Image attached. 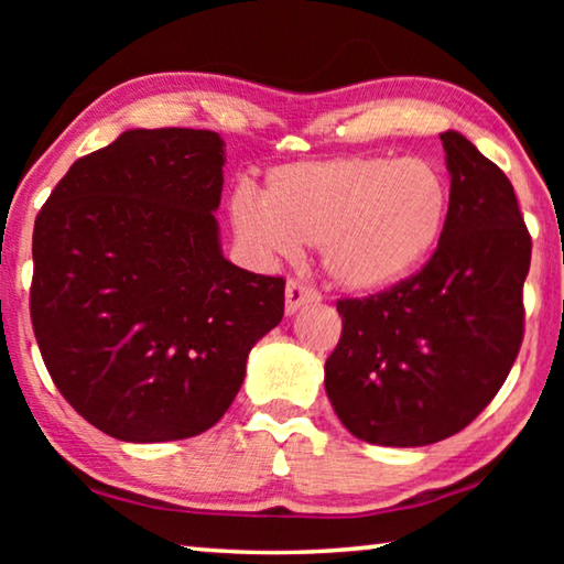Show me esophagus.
Segmentation results:
<instances>
[{
	"mask_svg": "<svg viewBox=\"0 0 564 564\" xmlns=\"http://www.w3.org/2000/svg\"><path fill=\"white\" fill-rule=\"evenodd\" d=\"M321 299L316 289H311V285H305L301 281H289L285 283V313L293 316L295 311L301 308L305 303H316Z\"/></svg>",
	"mask_w": 564,
	"mask_h": 564,
	"instance_id": "34e87169",
	"label": "esophagus"
}]
</instances>
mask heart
<instances>
[{
	"label": "heart",
	"mask_w": 564,
	"mask_h": 564,
	"mask_svg": "<svg viewBox=\"0 0 564 564\" xmlns=\"http://www.w3.org/2000/svg\"><path fill=\"white\" fill-rule=\"evenodd\" d=\"M231 226L261 259L321 246L338 289L370 295L410 279L441 243L451 186L425 159L333 156L293 161L265 174L263 196L238 186Z\"/></svg>",
	"instance_id": "heart-1"
}]
</instances>
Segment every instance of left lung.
Wrapping results in <instances>:
<instances>
[{"mask_svg": "<svg viewBox=\"0 0 564 564\" xmlns=\"http://www.w3.org/2000/svg\"><path fill=\"white\" fill-rule=\"evenodd\" d=\"M451 214L433 259L370 299L338 301L330 405L360 441L420 447L460 433L498 395L522 343L532 241L510 178L463 133H441Z\"/></svg>", "mask_w": 564, "mask_h": 564, "instance_id": "8db88e82", "label": "left lung"}]
</instances>
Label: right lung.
<instances>
[{
	"label": "right lung",
	"instance_id": "add662e5",
	"mask_svg": "<svg viewBox=\"0 0 564 564\" xmlns=\"http://www.w3.org/2000/svg\"><path fill=\"white\" fill-rule=\"evenodd\" d=\"M226 144L129 129L74 161L34 224L32 326L69 405L123 443L224 417L248 352L283 318V279L224 259Z\"/></svg>",
	"mask_w": 564,
	"mask_h": 564
}]
</instances>
